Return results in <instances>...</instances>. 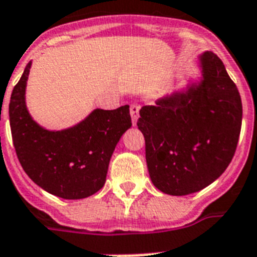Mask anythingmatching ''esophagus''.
Returning <instances> with one entry per match:
<instances>
[{"label": "esophagus", "instance_id": "obj_1", "mask_svg": "<svg viewBox=\"0 0 257 257\" xmlns=\"http://www.w3.org/2000/svg\"><path fill=\"white\" fill-rule=\"evenodd\" d=\"M139 112H140V105L139 104H131V116H132V122L133 125L137 122V118H139Z\"/></svg>", "mask_w": 257, "mask_h": 257}]
</instances>
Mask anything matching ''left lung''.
Returning <instances> with one entry per match:
<instances>
[{
  "instance_id": "1",
  "label": "left lung",
  "mask_w": 257,
  "mask_h": 257,
  "mask_svg": "<svg viewBox=\"0 0 257 257\" xmlns=\"http://www.w3.org/2000/svg\"><path fill=\"white\" fill-rule=\"evenodd\" d=\"M198 88L157 100L140 109L152 182L162 193H197L222 176L241 129V99L224 64L212 51L201 56Z\"/></svg>"
}]
</instances>
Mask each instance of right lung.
Masks as SVG:
<instances>
[{"label": "right lung", "instance_id": "add662e5", "mask_svg": "<svg viewBox=\"0 0 257 257\" xmlns=\"http://www.w3.org/2000/svg\"><path fill=\"white\" fill-rule=\"evenodd\" d=\"M30 64L14 85L9 104L18 161L27 176L53 195L64 199L89 197L104 186L114 148L132 126L129 105L112 110L95 109L74 128L46 131L31 120L25 105Z\"/></svg>", "mask_w": 257, "mask_h": 257}]
</instances>
